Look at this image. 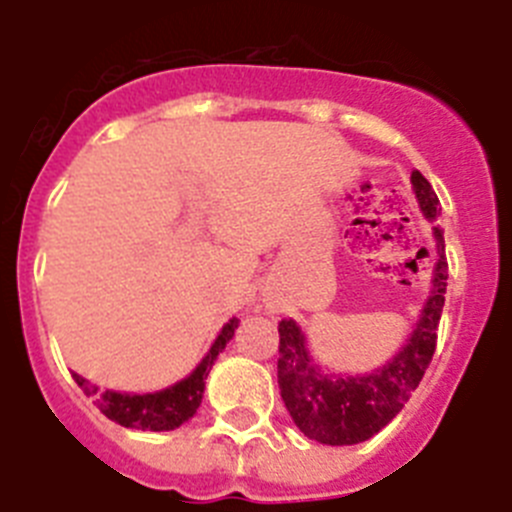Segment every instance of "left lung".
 <instances>
[{"mask_svg":"<svg viewBox=\"0 0 512 512\" xmlns=\"http://www.w3.org/2000/svg\"><path fill=\"white\" fill-rule=\"evenodd\" d=\"M415 197L425 217L438 215V197L431 182L413 171ZM438 241V261L433 274V292L423 310L418 328L413 330L408 346L377 374L366 377H336L328 379L312 366L305 351V336L292 320L279 323V361L277 379L282 400L289 415L307 438H315L328 446H351L366 441L390 423L410 400L415 387L431 364L438 341V320H441L443 300H446V243L443 230L433 228Z\"/></svg>","mask_w":512,"mask_h":512,"instance_id":"left-lung-1","label":"left lung"}]
</instances>
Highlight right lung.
<instances>
[{
    "label": "right lung",
    "instance_id": "obj_1",
    "mask_svg": "<svg viewBox=\"0 0 512 512\" xmlns=\"http://www.w3.org/2000/svg\"><path fill=\"white\" fill-rule=\"evenodd\" d=\"M235 328H238V320L233 318L220 330V336L212 343L210 354L202 359V364L187 379H182V382L169 387V390L156 392V395H120V392L110 390L97 395L99 387L87 384V379H81L79 374H74V379L79 387H84V392L89 397H94L97 408L107 418L115 420V423L125 425V428H140V431H174V428H179L184 420L192 418L197 413V408H200L207 374H210L217 354L233 338Z\"/></svg>",
    "mask_w": 512,
    "mask_h": 512
}]
</instances>
